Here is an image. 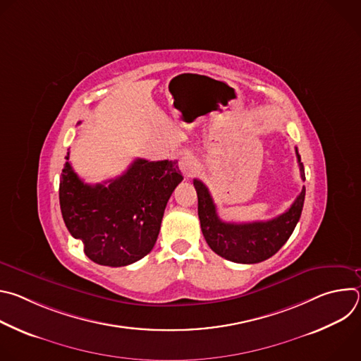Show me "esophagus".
Masks as SVG:
<instances>
[{
    "label": "esophagus",
    "instance_id": "esophagus-1",
    "mask_svg": "<svg viewBox=\"0 0 361 361\" xmlns=\"http://www.w3.org/2000/svg\"><path fill=\"white\" fill-rule=\"evenodd\" d=\"M178 167H180L181 173L185 177H191L195 173V170H197V161H195V159L192 156H190V154H185V156H183L180 159Z\"/></svg>",
    "mask_w": 361,
    "mask_h": 361
}]
</instances>
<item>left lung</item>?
Returning <instances> with one entry per match:
<instances>
[{
	"mask_svg": "<svg viewBox=\"0 0 361 361\" xmlns=\"http://www.w3.org/2000/svg\"><path fill=\"white\" fill-rule=\"evenodd\" d=\"M295 154L300 176L304 181V167L297 148ZM194 187L198 197V219L205 241L226 260L243 264L264 262L286 244L300 220L305 197V187H302L291 207L276 219L252 223H227L219 217L213 197L205 184L195 178Z\"/></svg>",
	"mask_w": 361,
	"mask_h": 361,
	"instance_id": "obj_1",
	"label": "left lung"
}]
</instances>
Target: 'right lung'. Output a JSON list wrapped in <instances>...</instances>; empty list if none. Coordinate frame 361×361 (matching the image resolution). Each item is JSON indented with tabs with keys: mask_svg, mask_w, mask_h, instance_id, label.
<instances>
[{
	"mask_svg": "<svg viewBox=\"0 0 361 361\" xmlns=\"http://www.w3.org/2000/svg\"><path fill=\"white\" fill-rule=\"evenodd\" d=\"M60 178V207L70 234L90 260L123 267L141 260L157 241L169 198L183 181L177 161L137 159L114 180L85 184L70 164Z\"/></svg>",
	"mask_w": 361,
	"mask_h": 361,
	"instance_id": "add662e5",
	"label": "right lung"
}]
</instances>
